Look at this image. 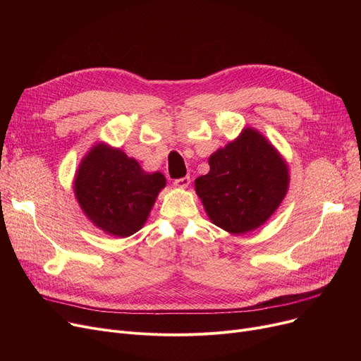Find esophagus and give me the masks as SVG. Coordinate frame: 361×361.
<instances>
[{
  "instance_id": "obj_1",
  "label": "esophagus",
  "mask_w": 361,
  "mask_h": 361,
  "mask_svg": "<svg viewBox=\"0 0 361 361\" xmlns=\"http://www.w3.org/2000/svg\"><path fill=\"white\" fill-rule=\"evenodd\" d=\"M188 184H190V177H188V176L174 180V185L178 187V188H185Z\"/></svg>"
}]
</instances>
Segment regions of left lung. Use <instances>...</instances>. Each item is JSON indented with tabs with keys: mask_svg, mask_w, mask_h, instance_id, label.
I'll use <instances>...</instances> for the list:
<instances>
[{
	"mask_svg": "<svg viewBox=\"0 0 361 361\" xmlns=\"http://www.w3.org/2000/svg\"><path fill=\"white\" fill-rule=\"evenodd\" d=\"M209 173L195 181L209 219L231 234H245L267 222L288 190V165L255 128L209 157Z\"/></svg>",
	"mask_w": 361,
	"mask_h": 361,
	"instance_id": "obj_1",
	"label": "left lung"
}]
</instances>
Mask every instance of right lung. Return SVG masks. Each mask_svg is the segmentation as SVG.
Segmentation results:
<instances>
[{"mask_svg":"<svg viewBox=\"0 0 361 361\" xmlns=\"http://www.w3.org/2000/svg\"><path fill=\"white\" fill-rule=\"evenodd\" d=\"M165 184L161 173H145L121 149L98 143L78 168L74 195L98 228L124 238L145 225Z\"/></svg>","mask_w":361,"mask_h":361,"instance_id":"obj_1","label":"right lung"}]
</instances>
